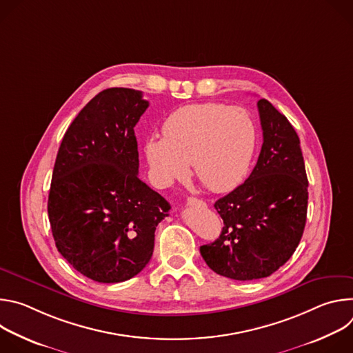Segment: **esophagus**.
Here are the masks:
<instances>
[{"mask_svg": "<svg viewBox=\"0 0 353 353\" xmlns=\"http://www.w3.org/2000/svg\"><path fill=\"white\" fill-rule=\"evenodd\" d=\"M187 205H188V207H201V208L207 207V204L204 203L203 199H198V198H195V196H188V198H187Z\"/></svg>", "mask_w": 353, "mask_h": 353, "instance_id": "esophagus-1", "label": "esophagus"}]
</instances>
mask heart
Wrapping results in <instances>:
<instances>
[{"instance_id":"b5f03b06","label":"heart","mask_w":353,"mask_h":353,"mask_svg":"<svg viewBox=\"0 0 353 353\" xmlns=\"http://www.w3.org/2000/svg\"><path fill=\"white\" fill-rule=\"evenodd\" d=\"M143 145L154 181L169 187L183 180L192 163L195 176L212 191H226L245 176L257 148V125L241 108L191 103L173 112Z\"/></svg>"}]
</instances>
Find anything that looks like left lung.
<instances>
[{
    "label": "left lung",
    "mask_w": 353,
    "mask_h": 353,
    "mask_svg": "<svg viewBox=\"0 0 353 353\" xmlns=\"http://www.w3.org/2000/svg\"><path fill=\"white\" fill-rule=\"evenodd\" d=\"M257 106L264 138L257 165L243 184L216 201L222 233L199 247L214 272L236 281L265 278L282 267L299 245L307 216L300 139L267 99Z\"/></svg>",
    "instance_id": "1"
}]
</instances>
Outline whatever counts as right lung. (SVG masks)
<instances>
[{
    "label": "right lung",
    "instance_id": "add662e5",
    "mask_svg": "<svg viewBox=\"0 0 353 353\" xmlns=\"http://www.w3.org/2000/svg\"><path fill=\"white\" fill-rule=\"evenodd\" d=\"M142 92L97 93L64 134L48 194L60 254L82 275L117 283L139 274L154 253L170 204L138 177L134 127L148 109Z\"/></svg>",
    "mask_w": 353,
    "mask_h": 353
}]
</instances>
